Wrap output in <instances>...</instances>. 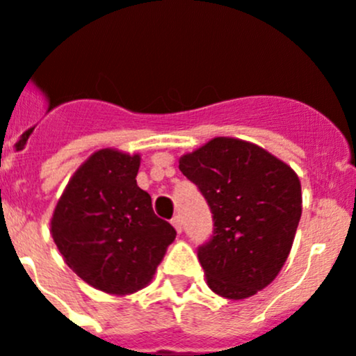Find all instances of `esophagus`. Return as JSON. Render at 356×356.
Instances as JSON below:
<instances>
[{"mask_svg": "<svg viewBox=\"0 0 356 356\" xmlns=\"http://www.w3.org/2000/svg\"><path fill=\"white\" fill-rule=\"evenodd\" d=\"M172 225H174V228L177 230V234H181V232H182V221H181V218H179V216H174V218H172Z\"/></svg>", "mask_w": 356, "mask_h": 356, "instance_id": "obj_1", "label": "esophagus"}]
</instances>
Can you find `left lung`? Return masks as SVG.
Masks as SVG:
<instances>
[{"mask_svg":"<svg viewBox=\"0 0 356 356\" xmlns=\"http://www.w3.org/2000/svg\"><path fill=\"white\" fill-rule=\"evenodd\" d=\"M212 212L214 230L198 248L207 284L225 298H248L283 268L302 214L297 174L265 149L212 138L179 159Z\"/></svg>","mask_w":356,"mask_h":356,"instance_id":"1","label":"left lung"}]
</instances>
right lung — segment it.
<instances>
[{
    "instance_id": "add662e5",
    "label": "right lung",
    "mask_w": 356,
    "mask_h": 356,
    "mask_svg": "<svg viewBox=\"0 0 356 356\" xmlns=\"http://www.w3.org/2000/svg\"><path fill=\"white\" fill-rule=\"evenodd\" d=\"M138 167V154L96 151L70 179L52 214V238L66 265L111 295L149 284L177 235L137 186Z\"/></svg>"
}]
</instances>
